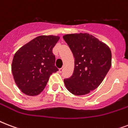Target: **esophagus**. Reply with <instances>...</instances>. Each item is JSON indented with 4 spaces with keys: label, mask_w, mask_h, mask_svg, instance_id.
Segmentation results:
<instances>
[{
    "label": "esophagus",
    "mask_w": 128,
    "mask_h": 128,
    "mask_svg": "<svg viewBox=\"0 0 128 128\" xmlns=\"http://www.w3.org/2000/svg\"><path fill=\"white\" fill-rule=\"evenodd\" d=\"M64 67H62V68H60L59 71H60V72H62L63 71H64Z\"/></svg>",
    "instance_id": "34e87169"
}]
</instances>
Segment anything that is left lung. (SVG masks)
I'll return each mask as SVG.
<instances>
[{"label": "left lung", "instance_id": "1", "mask_svg": "<svg viewBox=\"0 0 128 128\" xmlns=\"http://www.w3.org/2000/svg\"><path fill=\"white\" fill-rule=\"evenodd\" d=\"M63 38L74 57V72L64 79L65 86L74 95L87 94L99 86L110 69L111 50L88 33L66 34Z\"/></svg>", "mask_w": 128, "mask_h": 128}]
</instances>
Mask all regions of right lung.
I'll use <instances>...</instances> for the list:
<instances>
[{"label":"right lung","mask_w":128,"mask_h":128,"mask_svg":"<svg viewBox=\"0 0 128 128\" xmlns=\"http://www.w3.org/2000/svg\"><path fill=\"white\" fill-rule=\"evenodd\" d=\"M59 38L56 36H40L16 52L12 72L16 84L24 94L32 96L41 93L50 75L58 71L52 49Z\"/></svg>","instance_id":"add662e5"}]
</instances>
